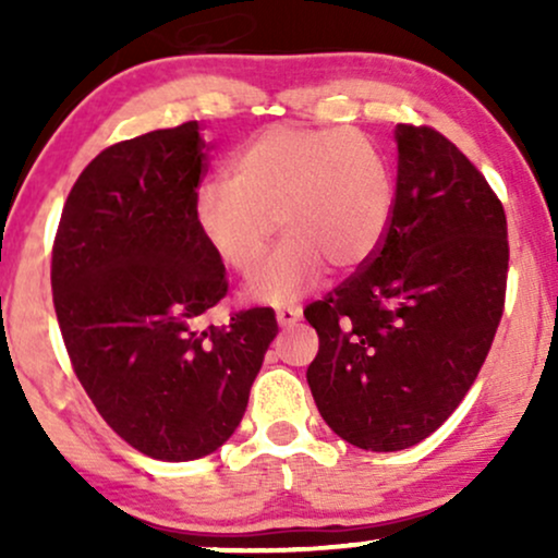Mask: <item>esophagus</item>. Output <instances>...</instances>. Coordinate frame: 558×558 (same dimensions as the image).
Returning <instances> with one entry per match:
<instances>
[{
    "label": "esophagus",
    "instance_id": "34e87169",
    "mask_svg": "<svg viewBox=\"0 0 558 558\" xmlns=\"http://www.w3.org/2000/svg\"><path fill=\"white\" fill-rule=\"evenodd\" d=\"M275 317H278L280 328H293V325L301 319V306H293V304L280 306V310L275 312Z\"/></svg>",
    "mask_w": 558,
    "mask_h": 558
}]
</instances>
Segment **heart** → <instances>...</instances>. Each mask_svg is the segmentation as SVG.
Segmentation results:
<instances>
[{
    "label": "heart",
    "mask_w": 558,
    "mask_h": 558,
    "mask_svg": "<svg viewBox=\"0 0 558 558\" xmlns=\"http://www.w3.org/2000/svg\"><path fill=\"white\" fill-rule=\"evenodd\" d=\"M393 209L388 155L345 128H265L233 157L230 181H207L194 194L198 233L243 278L259 270L280 222L288 239L252 283V296L270 304L301 296L328 265H367Z\"/></svg>",
    "instance_id": "1"
}]
</instances>
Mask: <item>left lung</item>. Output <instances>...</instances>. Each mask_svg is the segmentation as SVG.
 <instances>
[{
  "mask_svg": "<svg viewBox=\"0 0 558 558\" xmlns=\"http://www.w3.org/2000/svg\"><path fill=\"white\" fill-rule=\"evenodd\" d=\"M396 209L367 265L304 310L319 351L306 369L330 430L401 451L462 403L504 315L501 198L430 125L396 128Z\"/></svg>",
  "mask_w": 558,
  "mask_h": 558,
  "instance_id": "obj_1",
  "label": "left lung"
}]
</instances>
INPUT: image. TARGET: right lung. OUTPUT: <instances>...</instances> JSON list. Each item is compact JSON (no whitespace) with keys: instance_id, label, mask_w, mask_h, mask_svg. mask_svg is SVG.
Instances as JSON below:
<instances>
[{"instance_id":"1","label":"right lung","mask_w":558,"mask_h":558,"mask_svg":"<svg viewBox=\"0 0 558 558\" xmlns=\"http://www.w3.org/2000/svg\"><path fill=\"white\" fill-rule=\"evenodd\" d=\"M209 144L196 120L120 141L70 189L52 246V296L70 364L125 444L162 462L233 435L267 345L270 306L202 328L228 293L194 222Z\"/></svg>"}]
</instances>
